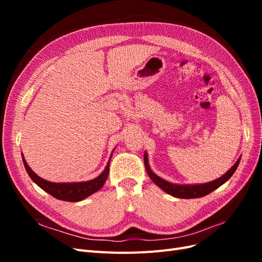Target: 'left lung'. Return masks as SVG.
<instances>
[{
    "instance_id": "obj_1",
    "label": "left lung",
    "mask_w": 262,
    "mask_h": 262,
    "mask_svg": "<svg viewBox=\"0 0 262 262\" xmlns=\"http://www.w3.org/2000/svg\"><path fill=\"white\" fill-rule=\"evenodd\" d=\"M239 162H241V157L237 160V162L232 166V167L224 173L223 176H221L220 178L213 181L205 182V184L178 185V184H172V182H169L167 180L161 178L160 176H157L156 173L150 169L149 164H148L147 153L144 152V165L150 180H152L157 187H160L162 190H164L166 193H168L172 196L180 198V199H196V198H201L211 193L220 186L225 184V182L233 176V173L235 172L237 167H238Z\"/></svg>"
}]
</instances>
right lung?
<instances>
[{"mask_svg": "<svg viewBox=\"0 0 262 262\" xmlns=\"http://www.w3.org/2000/svg\"><path fill=\"white\" fill-rule=\"evenodd\" d=\"M112 156H113V153H112ZM112 156H110L105 169L102 170L100 175L92 180L78 181V182H52L39 177L37 173L29 167L26 160L24 158L21 154L24 166H25V169L29 175V177L31 178V180H33L37 186H39L42 190H45L46 192H48L49 194L54 196L55 199L69 201V202L82 201L85 199V198L90 196L95 192H97L98 190L102 188V186L105 185V182L108 178L109 164H110V160H112Z\"/></svg>", "mask_w": 262, "mask_h": 262, "instance_id": "add662e5", "label": "right lung"}]
</instances>
